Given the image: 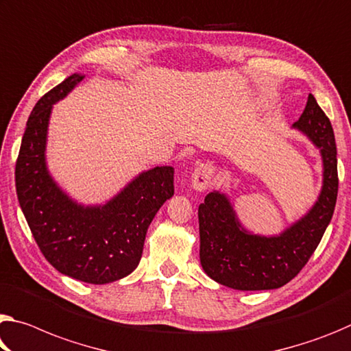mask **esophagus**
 <instances>
[{
  "mask_svg": "<svg viewBox=\"0 0 351 351\" xmlns=\"http://www.w3.org/2000/svg\"><path fill=\"white\" fill-rule=\"evenodd\" d=\"M215 167L209 162L199 164L195 167V171L192 175V187L195 191H206L210 186V182L214 180Z\"/></svg>",
  "mask_w": 351,
  "mask_h": 351,
  "instance_id": "1",
  "label": "esophagus"
}]
</instances>
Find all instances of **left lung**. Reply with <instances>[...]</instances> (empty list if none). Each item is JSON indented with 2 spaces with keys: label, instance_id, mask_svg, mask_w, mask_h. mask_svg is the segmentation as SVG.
Here are the masks:
<instances>
[{
  "label": "left lung",
  "instance_id": "obj_1",
  "mask_svg": "<svg viewBox=\"0 0 351 351\" xmlns=\"http://www.w3.org/2000/svg\"><path fill=\"white\" fill-rule=\"evenodd\" d=\"M324 158V189L308 215L278 237L242 230L225 195L210 192L198 208L199 261L208 276L237 291H269L287 285L308 263L331 221L337 198V152L331 121L311 95L293 125Z\"/></svg>",
  "mask_w": 351,
  "mask_h": 351
}]
</instances>
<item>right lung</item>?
<instances>
[{"instance_id":"1","label":"right lung","mask_w":351,"mask_h":351,"mask_svg":"<svg viewBox=\"0 0 351 351\" xmlns=\"http://www.w3.org/2000/svg\"><path fill=\"white\" fill-rule=\"evenodd\" d=\"M82 77H66L34 106L16 158L15 187L29 230L48 263L75 280L106 285L137 267L149 223L173 195V169L156 167L145 171L101 208H82L62 193L45 167L48 119L53 103Z\"/></svg>"}]
</instances>
